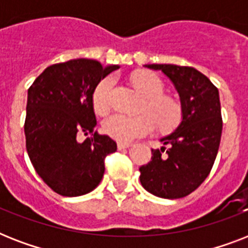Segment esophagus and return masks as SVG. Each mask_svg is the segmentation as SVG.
I'll use <instances>...</instances> for the list:
<instances>
[{
	"instance_id": "1",
	"label": "esophagus",
	"mask_w": 248,
	"mask_h": 248,
	"mask_svg": "<svg viewBox=\"0 0 248 248\" xmlns=\"http://www.w3.org/2000/svg\"><path fill=\"white\" fill-rule=\"evenodd\" d=\"M132 144L131 143H118L117 144V147H118V149H126V148H128V147H131Z\"/></svg>"
}]
</instances>
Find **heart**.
Instances as JSON below:
<instances>
[{
	"mask_svg": "<svg viewBox=\"0 0 248 248\" xmlns=\"http://www.w3.org/2000/svg\"><path fill=\"white\" fill-rule=\"evenodd\" d=\"M135 87L148 97L143 116H127L124 113H113L103 121V131L121 143H128L155 131L158 126L161 131L176 128L183 118L180 104L173 99L163 96L165 85L158 76L151 72H138L132 76ZM114 78L108 76L97 83L93 93V107L97 114L108 112L112 103Z\"/></svg>",
	"mask_w": 248,
	"mask_h": 248,
	"instance_id": "obj_1",
	"label": "heart"
}]
</instances>
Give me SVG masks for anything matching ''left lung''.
I'll list each match as a JSON object with an SVG mask.
<instances>
[{"label":"left lung","mask_w":248,"mask_h":248,"mask_svg":"<svg viewBox=\"0 0 248 248\" xmlns=\"http://www.w3.org/2000/svg\"><path fill=\"white\" fill-rule=\"evenodd\" d=\"M162 71L180 95L183 121L152 149V158L139 169L140 183L161 198L176 200L194 192L211 172L219 151L223 118L219 90L201 72L173 64H148Z\"/></svg>","instance_id":"8db88e82"}]
</instances>
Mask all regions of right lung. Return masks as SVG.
<instances>
[{"label":"right lung","instance_id":"obj_1","mask_svg":"<svg viewBox=\"0 0 248 248\" xmlns=\"http://www.w3.org/2000/svg\"><path fill=\"white\" fill-rule=\"evenodd\" d=\"M118 65L75 59L50 65L28 89L25 147L38 176L55 193L78 197L96 188L104 158L117 151L109 136L93 131V93ZM79 133L92 135L81 143Z\"/></svg>","mask_w":248,"mask_h":248}]
</instances>
